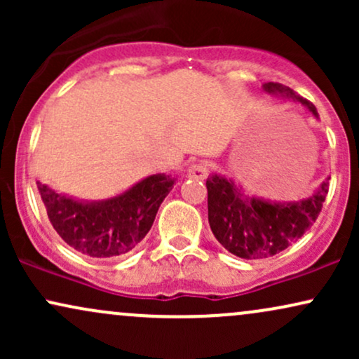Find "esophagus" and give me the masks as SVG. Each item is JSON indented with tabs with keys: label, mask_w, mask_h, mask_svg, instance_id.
I'll use <instances>...</instances> for the list:
<instances>
[{
	"label": "esophagus",
	"mask_w": 359,
	"mask_h": 359,
	"mask_svg": "<svg viewBox=\"0 0 359 359\" xmlns=\"http://www.w3.org/2000/svg\"><path fill=\"white\" fill-rule=\"evenodd\" d=\"M208 174H209V165L205 162H196L187 168V177H191V179L203 180L208 177Z\"/></svg>",
	"instance_id": "esophagus-1"
}]
</instances>
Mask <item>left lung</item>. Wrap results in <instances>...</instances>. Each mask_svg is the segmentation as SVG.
<instances>
[{"label":"left lung","mask_w":359,"mask_h":359,"mask_svg":"<svg viewBox=\"0 0 359 359\" xmlns=\"http://www.w3.org/2000/svg\"><path fill=\"white\" fill-rule=\"evenodd\" d=\"M263 90L299 102L312 116L319 118L316 106L287 86L266 82ZM329 179L331 177L309 197L278 203L245 194L241 185L221 174L209 175L205 187L211 231L236 257L245 259L273 257L297 241L314 224L327 196Z\"/></svg>","instance_id":"1"}]
</instances>
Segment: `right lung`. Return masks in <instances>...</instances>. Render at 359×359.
Instances as JSON below:
<instances>
[{
    "mask_svg": "<svg viewBox=\"0 0 359 359\" xmlns=\"http://www.w3.org/2000/svg\"><path fill=\"white\" fill-rule=\"evenodd\" d=\"M175 177L154 174L102 201H81L36 182L47 216L59 236L90 258H114L138 245L154 224Z\"/></svg>",
    "mask_w": 359,
    "mask_h": 359,
    "instance_id": "1",
    "label": "right lung"
}]
</instances>
